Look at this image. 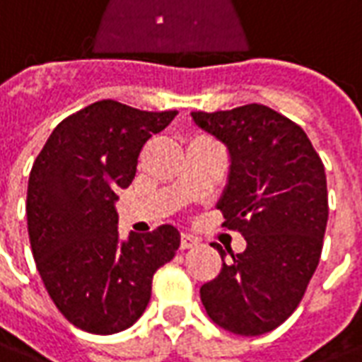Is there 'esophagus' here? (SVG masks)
<instances>
[{
    "label": "esophagus",
    "instance_id": "34e87169",
    "mask_svg": "<svg viewBox=\"0 0 362 362\" xmlns=\"http://www.w3.org/2000/svg\"><path fill=\"white\" fill-rule=\"evenodd\" d=\"M197 245V239L192 235H187V233H182L180 237V248L182 250H186V248H192Z\"/></svg>",
    "mask_w": 362,
    "mask_h": 362
}]
</instances>
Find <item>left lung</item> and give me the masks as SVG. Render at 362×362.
Masks as SVG:
<instances>
[{
    "label": "left lung",
    "instance_id": "left-lung-1",
    "mask_svg": "<svg viewBox=\"0 0 362 362\" xmlns=\"http://www.w3.org/2000/svg\"><path fill=\"white\" fill-rule=\"evenodd\" d=\"M195 125L230 153L218 209L247 248L201 286L206 315L233 334H266L294 313L322 250L328 220L327 175L310 138L262 104L192 112Z\"/></svg>",
    "mask_w": 362,
    "mask_h": 362
}]
</instances>
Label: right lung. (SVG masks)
Listing matches in <instances>:
<instances>
[{"instance_id": "add662e5", "label": "right lung", "mask_w": 362, "mask_h": 362, "mask_svg": "<svg viewBox=\"0 0 362 362\" xmlns=\"http://www.w3.org/2000/svg\"><path fill=\"white\" fill-rule=\"evenodd\" d=\"M176 114L95 102L60 121L32 165L26 216L35 266L60 313L85 332L132 327L150 302L153 273L180 247L169 224L121 241L115 211L140 150Z\"/></svg>"}]
</instances>
